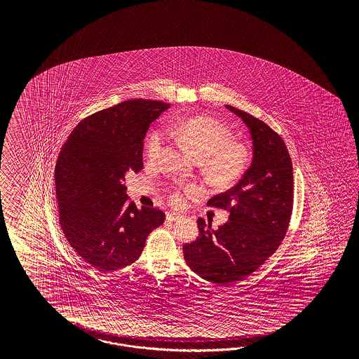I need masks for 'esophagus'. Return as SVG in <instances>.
<instances>
[{
	"instance_id": "obj_1",
	"label": "esophagus",
	"mask_w": 359,
	"mask_h": 359,
	"mask_svg": "<svg viewBox=\"0 0 359 359\" xmlns=\"http://www.w3.org/2000/svg\"><path fill=\"white\" fill-rule=\"evenodd\" d=\"M182 217L179 213H167V221H176Z\"/></svg>"
}]
</instances>
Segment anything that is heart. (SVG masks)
Wrapping results in <instances>:
<instances>
[{
  "instance_id": "obj_1",
  "label": "heart",
  "mask_w": 359,
  "mask_h": 359,
  "mask_svg": "<svg viewBox=\"0 0 359 359\" xmlns=\"http://www.w3.org/2000/svg\"><path fill=\"white\" fill-rule=\"evenodd\" d=\"M175 135L198 162L204 163V172L215 184H234L245 172L249 159L246 147L238 142L231 141L230 131L217 121L208 117L189 118L175 129ZM163 143V133L154 131L146 146L150 159L159 158ZM182 189L183 192L174 191L171 194V203L176 207L184 204V195L200 194L196 185H184Z\"/></svg>"
}]
</instances>
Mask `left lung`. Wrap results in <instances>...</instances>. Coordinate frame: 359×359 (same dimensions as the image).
Here are the masks:
<instances>
[{"label":"left lung","instance_id":"8db88e82","mask_svg":"<svg viewBox=\"0 0 359 359\" xmlns=\"http://www.w3.org/2000/svg\"><path fill=\"white\" fill-rule=\"evenodd\" d=\"M225 108L248 126L252 161L237 184L208 201L230 212L228 222L213 230L198 218V237L183 246L189 269L218 285L245 279L271 257L287 233L294 204V170L282 137L249 113Z\"/></svg>","mask_w":359,"mask_h":359}]
</instances>
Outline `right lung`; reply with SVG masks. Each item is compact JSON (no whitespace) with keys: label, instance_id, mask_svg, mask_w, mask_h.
<instances>
[{"label":"right lung","instance_id":"add662e5","mask_svg":"<svg viewBox=\"0 0 359 359\" xmlns=\"http://www.w3.org/2000/svg\"><path fill=\"white\" fill-rule=\"evenodd\" d=\"M170 104L128 100L81 121L55 165L59 221L77 254L96 270L126 267L141 257L162 210L128 200V172L143 168V140Z\"/></svg>","mask_w":359,"mask_h":359}]
</instances>
